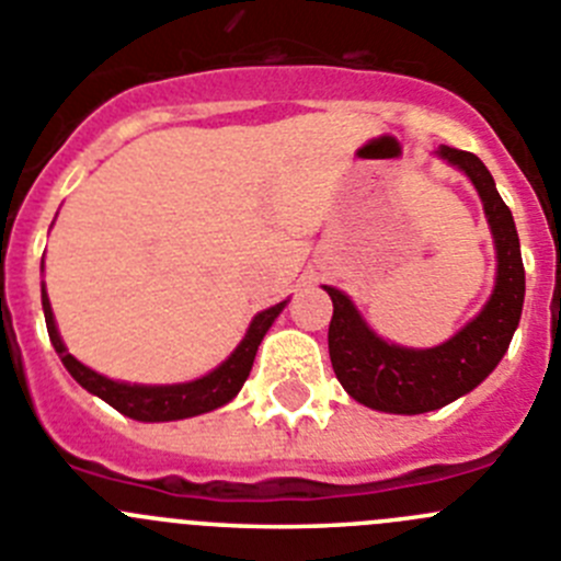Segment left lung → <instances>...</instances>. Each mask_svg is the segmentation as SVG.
<instances>
[{"instance_id": "8db88e82", "label": "left lung", "mask_w": 561, "mask_h": 561, "mask_svg": "<svg viewBox=\"0 0 561 561\" xmlns=\"http://www.w3.org/2000/svg\"><path fill=\"white\" fill-rule=\"evenodd\" d=\"M437 157L470 176L493 232L499 276L484 310L443 345L404 348L381 340L343 290L323 285L334 305L329 321V357L334 376L354 401L392 415L439 410L481 385L510 348L526 296V271L515 218L495 191L493 174L470 151L439 146Z\"/></svg>"}]
</instances>
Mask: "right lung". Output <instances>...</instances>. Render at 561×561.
Instances as JSON below:
<instances>
[{
    "mask_svg": "<svg viewBox=\"0 0 561 561\" xmlns=\"http://www.w3.org/2000/svg\"><path fill=\"white\" fill-rule=\"evenodd\" d=\"M41 301H44V318L46 329H49V340L51 345H55L57 357L66 365L68 374L75 376L88 392H93V396H99L102 401H107L113 410L133 417V421L144 423L182 421V417L202 415V412H213L218 410V407L229 404V401L240 392L243 381L249 379V370L251 365H254L256 348L263 343L265 332H268L271 323L276 321V316H279L287 305V301H282V305L256 312L249 332L240 340L238 348L229 354L227 363L218 365L216 370H209L202 379L185 381V385H127V381L107 379V376L96 374V370H91L88 365H82L80 359L71 357L66 345H62L60 332H57L55 327V316H51L46 287L44 293H41Z\"/></svg>",
    "mask_w": 561,
    "mask_h": 561,
    "instance_id": "add662e5",
    "label": "right lung"
}]
</instances>
